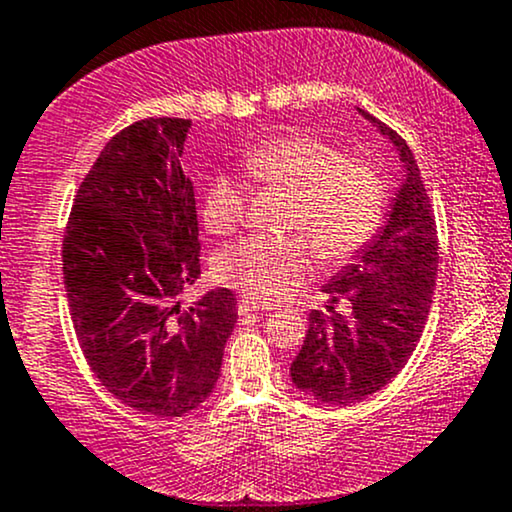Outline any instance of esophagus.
I'll list each match as a JSON object with an SVG mask.
<instances>
[{
	"instance_id": "esophagus-1",
	"label": "esophagus",
	"mask_w": 512,
	"mask_h": 512,
	"mask_svg": "<svg viewBox=\"0 0 512 512\" xmlns=\"http://www.w3.org/2000/svg\"><path fill=\"white\" fill-rule=\"evenodd\" d=\"M263 307H258L256 302H249V300H239L237 302V312L239 314H251V312H261Z\"/></svg>"
}]
</instances>
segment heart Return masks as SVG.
I'll list each match as a JSON object with an SVG mask.
<instances>
[{
  "instance_id": "obj_1",
  "label": "heart",
  "mask_w": 512,
  "mask_h": 512,
  "mask_svg": "<svg viewBox=\"0 0 512 512\" xmlns=\"http://www.w3.org/2000/svg\"><path fill=\"white\" fill-rule=\"evenodd\" d=\"M246 176L258 188L292 193L287 237L241 239L217 258V275L258 304H275L312 273V249L321 261L343 263L358 256L380 229L387 212V183L377 166L348 157L312 135H287L246 149ZM249 208V188L220 174L203 195V225L217 237L237 229Z\"/></svg>"
}]
</instances>
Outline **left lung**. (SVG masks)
I'll list each match as a JSON object with an SVG mask.
<instances>
[{
    "instance_id": "1",
    "label": "left lung",
    "mask_w": 512,
    "mask_h": 512,
    "mask_svg": "<svg viewBox=\"0 0 512 512\" xmlns=\"http://www.w3.org/2000/svg\"><path fill=\"white\" fill-rule=\"evenodd\" d=\"M399 149L406 179L394 198L387 225L326 283V312H309L302 350L290 365L297 389L321 404L348 406L392 382L421 341L435 275L438 229L426 183L404 137L363 111ZM346 301L349 312H335Z\"/></svg>"
}]
</instances>
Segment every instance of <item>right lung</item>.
Instances as JSON below:
<instances>
[{
  "mask_svg": "<svg viewBox=\"0 0 512 512\" xmlns=\"http://www.w3.org/2000/svg\"><path fill=\"white\" fill-rule=\"evenodd\" d=\"M191 120L145 118L108 140L74 195L62 273L77 341L103 387L130 409L174 418L198 409L220 377L237 324L232 290L193 307L198 215L181 152Z\"/></svg>",
  "mask_w": 512,
  "mask_h": 512,
  "instance_id": "1",
  "label": "right lung"
}]
</instances>
